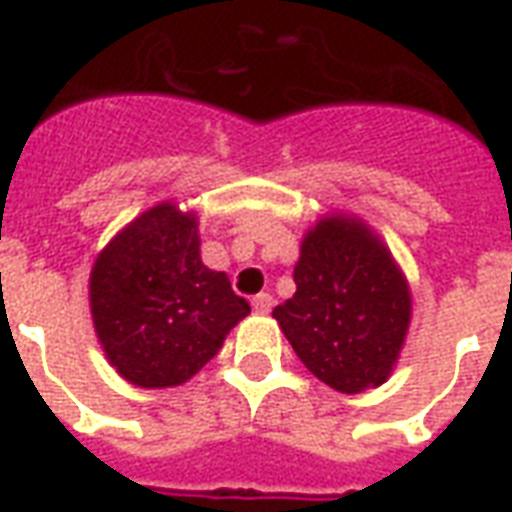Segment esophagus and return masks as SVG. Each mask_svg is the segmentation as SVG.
<instances>
[{
    "instance_id": "esophagus-1",
    "label": "esophagus",
    "mask_w": 512,
    "mask_h": 512,
    "mask_svg": "<svg viewBox=\"0 0 512 512\" xmlns=\"http://www.w3.org/2000/svg\"><path fill=\"white\" fill-rule=\"evenodd\" d=\"M271 307H274V299H271L268 293H257L255 299H252V310L260 312V315H266V312H271Z\"/></svg>"
}]
</instances>
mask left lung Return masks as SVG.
<instances>
[{"label": "left lung", "mask_w": 512, "mask_h": 512, "mask_svg": "<svg viewBox=\"0 0 512 512\" xmlns=\"http://www.w3.org/2000/svg\"><path fill=\"white\" fill-rule=\"evenodd\" d=\"M296 293L274 310L312 376L359 395L392 376L411 323V288L359 216L326 213L301 238Z\"/></svg>", "instance_id": "obj_1"}]
</instances>
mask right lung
Instances as JSON below:
<instances>
[{
  "instance_id": "add662e5",
  "label": "right lung",
  "mask_w": 512,
  "mask_h": 512,
  "mask_svg": "<svg viewBox=\"0 0 512 512\" xmlns=\"http://www.w3.org/2000/svg\"><path fill=\"white\" fill-rule=\"evenodd\" d=\"M90 312L109 365L142 389L186 384L249 315L224 271L200 257L197 213L164 200L98 252Z\"/></svg>"
}]
</instances>
